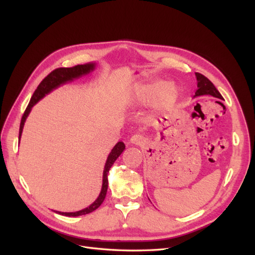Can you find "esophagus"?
I'll return each mask as SVG.
<instances>
[{
    "mask_svg": "<svg viewBox=\"0 0 255 255\" xmlns=\"http://www.w3.org/2000/svg\"><path fill=\"white\" fill-rule=\"evenodd\" d=\"M144 142V137L140 134H134L132 135L130 138V143L132 144H141Z\"/></svg>",
    "mask_w": 255,
    "mask_h": 255,
    "instance_id": "obj_1",
    "label": "esophagus"
}]
</instances>
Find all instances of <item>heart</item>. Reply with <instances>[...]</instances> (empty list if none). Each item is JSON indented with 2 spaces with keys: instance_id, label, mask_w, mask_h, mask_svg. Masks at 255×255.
Here are the masks:
<instances>
[{
  "instance_id": "heart-1",
  "label": "heart",
  "mask_w": 255,
  "mask_h": 255,
  "mask_svg": "<svg viewBox=\"0 0 255 255\" xmlns=\"http://www.w3.org/2000/svg\"><path fill=\"white\" fill-rule=\"evenodd\" d=\"M180 97V88L173 80L152 79L138 85L134 91V100L138 103L153 101L156 111L165 112L175 106Z\"/></svg>"
}]
</instances>
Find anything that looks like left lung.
Returning a JSON list of instances; mask_svg holds the SVG:
<instances>
[{"label": "left lung", "mask_w": 255, "mask_h": 255, "mask_svg": "<svg viewBox=\"0 0 255 255\" xmlns=\"http://www.w3.org/2000/svg\"><path fill=\"white\" fill-rule=\"evenodd\" d=\"M196 76V80H197V90L195 92V97H199V96H204V95H210L215 98H219L222 99L221 94L218 92V90L215 88L210 80L204 76L203 74L200 73H195Z\"/></svg>", "instance_id": "8db88e82"}]
</instances>
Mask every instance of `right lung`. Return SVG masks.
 Wrapping results in <instances>:
<instances>
[{"instance_id": "add662e5", "label": "right lung", "mask_w": 255, "mask_h": 255, "mask_svg": "<svg viewBox=\"0 0 255 255\" xmlns=\"http://www.w3.org/2000/svg\"><path fill=\"white\" fill-rule=\"evenodd\" d=\"M96 66H97V63L91 62V63L84 64V65H77V66L71 67V68H58L56 70H53L52 72H50L37 87L36 91L34 92L33 96L30 100V103H29L28 107H26V110L21 118V122H20V126H19V136H18L19 140L21 137V133H22V129H23V126L25 123V120L29 117V115L33 109V106L37 102H39L43 97H45V95H47V94H49L53 90L58 89L59 87L65 85L67 83H71L74 79L80 78L85 75H88L90 72H93L96 69ZM124 150H125V143L123 141H119L116 143V145L114 146L113 150L109 154V156H107L104 169H103L101 191L95 202L91 204L89 207L80 210V211H77V212H60V211H53V212H56V213L60 214V215H64V216L77 217V216L86 215V214L92 213L93 211L98 209L101 206V204L103 203L106 192H107V187H109L107 173H109L111 167L113 166L116 160L119 158V156L123 153Z\"/></svg>"}]
</instances>
